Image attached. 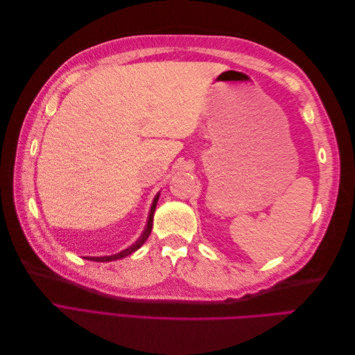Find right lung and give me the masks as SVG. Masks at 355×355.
Returning a JSON list of instances; mask_svg holds the SVG:
<instances>
[{
    "label": "right lung",
    "instance_id": "1",
    "mask_svg": "<svg viewBox=\"0 0 355 355\" xmlns=\"http://www.w3.org/2000/svg\"><path fill=\"white\" fill-rule=\"evenodd\" d=\"M158 197H159V194H157V196H155V198H154V201H153V206H151V210H149V216H148V222H146V228H145V231L142 232L141 237H139V240H137L133 245L127 247L125 250H123V252H120V253H116V254H112V256L85 257V259L94 261V262H111V261H116V259H123V257H125V256H128V254H132L133 252H136V250L139 249V247H141V245L146 241V239L149 237V234H151V231H153V219H154V211H155V207H157Z\"/></svg>",
    "mask_w": 355,
    "mask_h": 355
}]
</instances>
